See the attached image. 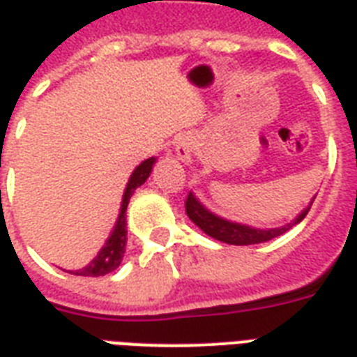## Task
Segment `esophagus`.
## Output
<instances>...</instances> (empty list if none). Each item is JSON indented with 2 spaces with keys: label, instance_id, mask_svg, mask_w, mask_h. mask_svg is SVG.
<instances>
[{
  "label": "esophagus",
  "instance_id": "34e87169",
  "mask_svg": "<svg viewBox=\"0 0 357 357\" xmlns=\"http://www.w3.org/2000/svg\"><path fill=\"white\" fill-rule=\"evenodd\" d=\"M176 153H178V159H181L183 163H192L194 141L190 135H183V137L178 139V143H176Z\"/></svg>",
  "mask_w": 357,
  "mask_h": 357
}]
</instances>
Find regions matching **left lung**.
I'll return each mask as SVG.
<instances>
[{"instance_id":"obj_1","label":"left lung","mask_w":357,"mask_h":357,"mask_svg":"<svg viewBox=\"0 0 357 357\" xmlns=\"http://www.w3.org/2000/svg\"><path fill=\"white\" fill-rule=\"evenodd\" d=\"M315 196L312 198L310 205L306 208H303L299 213V216L295 220H291L289 224L282 225V227H271V229H259L253 227V225L238 224V222H233V220L222 218L218 214H214L213 211H208L202 202H199L192 192H188L187 202H185V211H187V216L192 220L194 224L198 225L205 234L213 236L214 240H220L224 244L231 245H251V244H262V242H268V240H273L280 234H284L286 231L297 225L299 222H303V218L308 214L310 207L314 204Z\"/></svg>"}]
</instances>
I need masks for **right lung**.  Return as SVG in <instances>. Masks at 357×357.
Listing matches in <instances>:
<instances>
[{
  "mask_svg": "<svg viewBox=\"0 0 357 357\" xmlns=\"http://www.w3.org/2000/svg\"><path fill=\"white\" fill-rule=\"evenodd\" d=\"M155 161H158L155 158L144 159L143 163L133 170L132 176H130L128 179V183H126V188H124L117 222H115V227L112 229V233H109L108 240H106V244L100 248L97 257H95L86 268L77 269V271H69V273L82 275V277H102V275L115 271V269L121 266L124 251H126V234H128V231H126V208H128V202L130 198H132V194L135 192V188L141 187V185L149 179Z\"/></svg>",
  "mask_w": 357,
  "mask_h": 357,
  "instance_id": "1",
  "label": "right lung"
}]
</instances>
